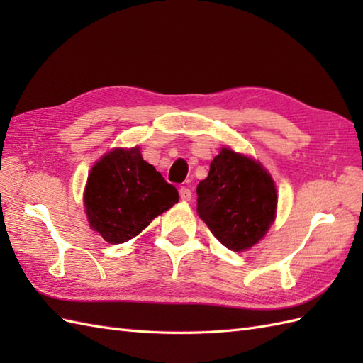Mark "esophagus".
Here are the masks:
<instances>
[{"label":"esophagus","mask_w":363,"mask_h":363,"mask_svg":"<svg viewBox=\"0 0 363 363\" xmlns=\"http://www.w3.org/2000/svg\"><path fill=\"white\" fill-rule=\"evenodd\" d=\"M179 196L182 201H190L191 199V190L189 187H181L179 189Z\"/></svg>","instance_id":"34e87169"}]
</instances>
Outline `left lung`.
Wrapping results in <instances>:
<instances>
[{"mask_svg": "<svg viewBox=\"0 0 363 363\" xmlns=\"http://www.w3.org/2000/svg\"><path fill=\"white\" fill-rule=\"evenodd\" d=\"M196 212L228 250L245 251L267 234L276 217L272 176L254 160L221 148L209 174L198 184Z\"/></svg>", "mask_w": 363, "mask_h": 363, "instance_id": "obj_1", "label": "left lung"}]
</instances>
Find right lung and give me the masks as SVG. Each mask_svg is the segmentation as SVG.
<instances>
[{
	"label": "right lung",
	"instance_id": "1",
	"mask_svg": "<svg viewBox=\"0 0 363 363\" xmlns=\"http://www.w3.org/2000/svg\"><path fill=\"white\" fill-rule=\"evenodd\" d=\"M179 201V194L137 148H115L90 169L84 206L90 228L106 242L125 243Z\"/></svg>",
	"mask_w": 363,
	"mask_h": 363
}]
</instances>
